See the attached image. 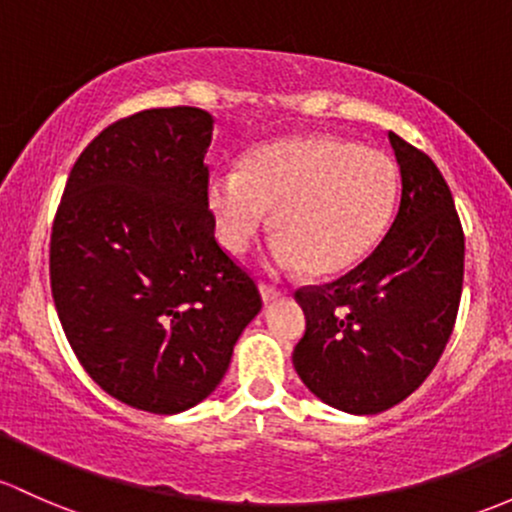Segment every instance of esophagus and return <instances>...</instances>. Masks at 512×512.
<instances>
[{
  "label": "esophagus",
  "mask_w": 512,
  "mask_h": 512,
  "mask_svg": "<svg viewBox=\"0 0 512 512\" xmlns=\"http://www.w3.org/2000/svg\"><path fill=\"white\" fill-rule=\"evenodd\" d=\"M260 294H262V301H265V304H272V301H277L279 297H282V289L270 287V284H260Z\"/></svg>",
  "instance_id": "1"
}]
</instances>
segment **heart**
<instances>
[{
  "mask_svg": "<svg viewBox=\"0 0 512 512\" xmlns=\"http://www.w3.org/2000/svg\"><path fill=\"white\" fill-rule=\"evenodd\" d=\"M400 179L378 149L331 134H301L250 149L238 174L206 188L215 238L230 255L250 250L272 213V260L331 277L358 267L395 215Z\"/></svg>",
  "mask_w": 512,
  "mask_h": 512,
  "instance_id": "obj_1",
  "label": "heart"
}]
</instances>
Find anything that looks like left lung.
<instances>
[{
	"label": "left lung",
	"instance_id": "1",
	"mask_svg": "<svg viewBox=\"0 0 512 512\" xmlns=\"http://www.w3.org/2000/svg\"><path fill=\"white\" fill-rule=\"evenodd\" d=\"M402 196L383 242L326 287L294 294L306 316L292 353L301 383L351 414L395 407L427 380L454 331L464 230L432 159L387 134Z\"/></svg>",
	"mask_w": 512,
	"mask_h": 512
}]
</instances>
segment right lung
<instances>
[{
  "mask_svg": "<svg viewBox=\"0 0 512 512\" xmlns=\"http://www.w3.org/2000/svg\"><path fill=\"white\" fill-rule=\"evenodd\" d=\"M213 117L144 110L102 129L68 176L51 233V292L85 373L134 410H191L220 385L255 282L208 213Z\"/></svg>",
  "mask_w": 512,
  "mask_h": 512,
  "instance_id": "add662e5",
  "label": "right lung"
}]
</instances>
